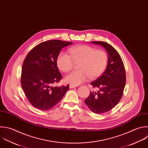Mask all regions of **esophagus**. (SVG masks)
Listing matches in <instances>:
<instances>
[{"label": "esophagus", "instance_id": "esophagus-1", "mask_svg": "<svg viewBox=\"0 0 148 148\" xmlns=\"http://www.w3.org/2000/svg\"><path fill=\"white\" fill-rule=\"evenodd\" d=\"M76 86H74V85H72V84H71V85H69V87H70V88H75Z\"/></svg>", "mask_w": 148, "mask_h": 148}]
</instances>
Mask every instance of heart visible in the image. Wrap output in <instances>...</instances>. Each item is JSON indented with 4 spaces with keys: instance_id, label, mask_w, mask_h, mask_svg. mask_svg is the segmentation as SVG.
<instances>
[{
    "instance_id": "1",
    "label": "heart",
    "mask_w": 148,
    "mask_h": 148,
    "mask_svg": "<svg viewBox=\"0 0 148 148\" xmlns=\"http://www.w3.org/2000/svg\"><path fill=\"white\" fill-rule=\"evenodd\" d=\"M71 55L65 52L59 54L57 59L58 67L64 72L71 71L74 65V61H81L80 70L72 72L66 76V82L77 86L86 82L91 77L99 76L105 71L108 64L107 54L103 50H97L88 45H79L69 49Z\"/></svg>"
}]
</instances>
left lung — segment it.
<instances>
[{
	"mask_svg": "<svg viewBox=\"0 0 148 148\" xmlns=\"http://www.w3.org/2000/svg\"><path fill=\"white\" fill-rule=\"evenodd\" d=\"M91 43L101 45L108 54L105 71L101 76L90 83L98 90L90 92L84 101L91 111L101 114L111 110L121 99L126 82L125 71L120 56L110 45L101 41Z\"/></svg>",
	"mask_w": 148,
	"mask_h": 148,
	"instance_id": "1",
	"label": "left lung"
}]
</instances>
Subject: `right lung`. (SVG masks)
Returning a JSON list of instances; mask_svg holds the SVG:
<instances>
[{
  "mask_svg": "<svg viewBox=\"0 0 148 148\" xmlns=\"http://www.w3.org/2000/svg\"><path fill=\"white\" fill-rule=\"evenodd\" d=\"M73 43L60 40L42 42L28 54L22 66L21 83L29 102L43 110L53 108L69 89V86L53 87L62 75L58 71L57 57L61 50Z\"/></svg>",
  "mask_w": 148,
  "mask_h": 148,
  "instance_id": "right-lung-1",
  "label": "right lung"
}]
</instances>
